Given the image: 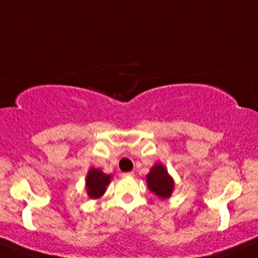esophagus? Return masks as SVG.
<instances>
[{"instance_id":"obj_1","label":"esophagus","mask_w":258,"mask_h":258,"mask_svg":"<svg viewBox=\"0 0 258 258\" xmlns=\"http://www.w3.org/2000/svg\"><path fill=\"white\" fill-rule=\"evenodd\" d=\"M122 177H135V172H125L122 173Z\"/></svg>"}]
</instances>
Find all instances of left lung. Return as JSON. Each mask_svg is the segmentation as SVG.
<instances>
[{"mask_svg":"<svg viewBox=\"0 0 258 258\" xmlns=\"http://www.w3.org/2000/svg\"><path fill=\"white\" fill-rule=\"evenodd\" d=\"M147 183L150 191L160 199H167L172 195L174 182L162 164H156L150 168V172L147 174Z\"/></svg>","mask_w":258,"mask_h":258,"instance_id":"left-lung-1","label":"left lung"}]
</instances>
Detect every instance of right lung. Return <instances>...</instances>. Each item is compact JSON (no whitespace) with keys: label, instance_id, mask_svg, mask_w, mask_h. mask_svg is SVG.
Here are the masks:
<instances>
[{"label":"right lung","instance_id":"obj_1","mask_svg":"<svg viewBox=\"0 0 258 258\" xmlns=\"http://www.w3.org/2000/svg\"><path fill=\"white\" fill-rule=\"evenodd\" d=\"M110 179V174H105L98 168L92 167L86 177V189L88 197L91 199H98L102 197L105 193L106 185H109Z\"/></svg>","mask_w":258,"mask_h":258}]
</instances>
